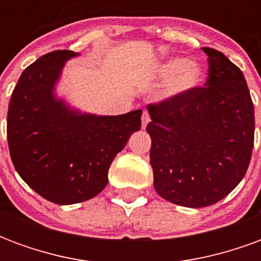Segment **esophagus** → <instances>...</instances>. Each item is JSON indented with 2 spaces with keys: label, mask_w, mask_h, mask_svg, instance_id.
I'll use <instances>...</instances> for the list:
<instances>
[{
  "label": "esophagus",
  "mask_w": 261,
  "mask_h": 261,
  "mask_svg": "<svg viewBox=\"0 0 261 261\" xmlns=\"http://www.w3.org/2000/svg\"><path fill=\"white\" fill-rule=\"evenodd\" d=\"M141 121H142V128H145V127L148 125V123L151 121V116H149V113H148V110H144V112H142Z\"/></svg>",
  "instance_id": "1"
}]
</instances>
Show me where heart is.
<instances>
[{"mask_svg": "<svg viewBox=\"0 0 261 261\" xmlns=\"http://www.w3.org/2000/svg\"><path fill=\"white\" fill-rule=\"evenodd\" d=\"M159 74L164 78H170L168 92L170 95H179L192 91L202 80V68L197 63L185 59H172L161 65Z\"/></svg>", "mask_w": 261, "mask_h": 261, "instance_id": "1", "label": "heart"}]
</instances>
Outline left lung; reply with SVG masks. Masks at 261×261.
Instances as JSON below:
<instances>
[{"label": "left lung", "instance_id": "left-lung-1", "mask_svg": "<svg viewBox=\"0 0 261 261\" xmlns=\"http://www.w3.org/2000/svg\"><path fill=\"white\" fill-rule=\"evenodd\" d=\"M202 50L205 85L148 105L155 190L190 208L228 196L246 175L254 144V106L243 72L224 53Z\"/></svg>", "mask_w": 261, "mask_h": 261}]
</instances>
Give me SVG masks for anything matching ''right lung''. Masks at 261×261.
I'll list each match as a JSON object with an SVG mask.
<instances>
[{
  "label": "right lung",
  "instance_id": "obj_1",
  "mask_svg": "<svg viewBox=\"0 0 261 261\" xmlns=\"http://www.w3.org/2000/svg\"><path fill=\"white\" fill-rule=\"evenodd\" d=\"M74 56L78 53L57 50L29 65L12 92L7 117L16 172L37 194L61 205L102 192L113 159L141 128L142 110L120 116L78 114L54 97V82Z\"/></svg>",
  "mask_w": 261,
  "mask_h": 261
}]
</instances>
